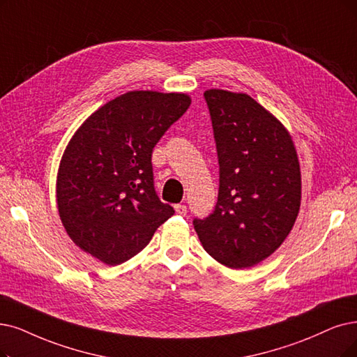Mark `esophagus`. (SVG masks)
Masks as SVG:
<instances>
[{"label":"esophagus","mask_w":357,"mask_h":357,"mask_svg":"<svg viewBox=\"0 0 357 357\" xmlns=\"http://www.w3.org/2000/svg\"><path fill=\"white\" fill-rule=\"evenodd\" d=\"M174 209H176L178 215H186V213H188V206L186 205H176Z\"/></svg>","instance_id":"obj_1"}]
</instances>
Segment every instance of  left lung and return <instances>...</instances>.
<instances>
[{"instance_id":"1","label":"left lung","mask_w":357,"mask_h":357,"mask_svg":"<svg viewBox=\"0 0 357 357\" xmlns=\"http://www.w3.org/2000/svg\"><path fill=\"white\" fill-rule=\"evenodd\" d=\"M220 190L208 218L193 220L204 249L243 269L273 255L294 225L302 199L301 164L282 123L248 93L209 89Z\"/></svg>"}]
</instances>
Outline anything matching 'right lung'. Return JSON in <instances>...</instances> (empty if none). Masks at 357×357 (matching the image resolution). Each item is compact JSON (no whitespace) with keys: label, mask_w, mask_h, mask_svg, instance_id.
<instances>
[{"label":"right lung","mask_w":357,"mask_h":357,"mask_svg":"<svg viewBox=\"0 0 357 357\" xmlns=\"http://www.w3.org/2000/svg\"><path fill=\"white\" fill-rule=\"evenodd\" d=\"M192 99L130 91L83 121L63 153L56 206L67 234L107 265L129 261L174 215L153 188L152 151Z\"/></svg>","instance_id":"obj_1"}]
</instances>
